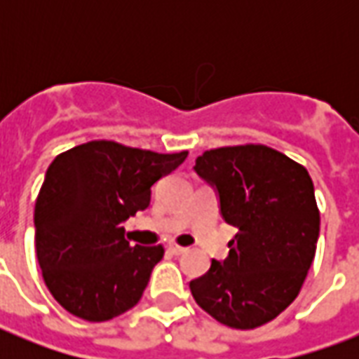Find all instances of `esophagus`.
<instances>
[{
	"mask_svg": "<svg viewBox=\"0 0 359 359\" xmlns=\"http://www.w3.org/2000/svg\"><path fill=\"white\" fill-rule=\"evenodd\" d=\"M167 250L171 252L172 256H180V254H184V252H187V248H182V246H179V244H175V242H171V244L167 246Z\"/></svg>",
	"mask_w": 359,
	"mask_h": 359,
	"instance_id": "obj_1",
	"label": "esophagus"
}]
</instances>
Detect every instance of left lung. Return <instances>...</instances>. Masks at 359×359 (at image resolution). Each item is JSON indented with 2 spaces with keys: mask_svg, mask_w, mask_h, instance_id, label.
Here are the masks:
<instances>
[{
  "mask_svg": "<svg viewBox=\"0 0 359 359\" xmlns=\"http://www.w3.org/2000/svg\"><path fill=\"white\" fill-rule=\"evenodd\" d=\"M221 215L238 229L229 256L190 280L196 304L219 323L256 329L300 292L319 238V210L306 167L262 144L226 146L196 159Z\"/></svg>",
  "mask_w": 359,
  "mask_h": 359,
  "instance_id": "obj_1",
  "label": "left lung"
}]
</instances>
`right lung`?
Here are the masks:
<instances>
[{
    "label": "right lung",
    "mask_w": 359,
    "mask_h": 359,
    "mask_svg": "<svg viewBox=\"0 0 359 359\" xmlns=\"http://www.w3.org/2000/svg\"><path fill=\"white\" fill-rule=\"evenodd\" d=\"M187 156L94 140L51 161L34 208L36 256L69 313L100 323L138 304L163 246H130L123 223Z\"/></svg>",
    "instance_id": "1"
}]
</instances>
